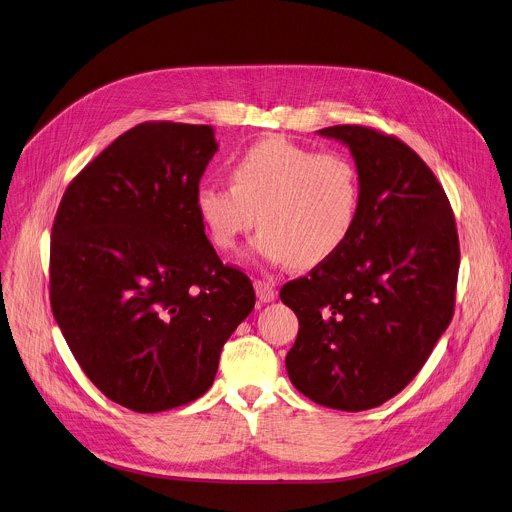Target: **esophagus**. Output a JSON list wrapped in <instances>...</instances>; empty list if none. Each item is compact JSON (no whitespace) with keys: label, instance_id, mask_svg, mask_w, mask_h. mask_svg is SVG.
I'll use <instances>...</instances> for the list:
<instances>
[{"label":"esophagus","instance_id":"esophagus-1","mask_svg":"<svg viewBox=\"0 0 512 512\" xmlns=\"http://www.w3.org/2000/svg\"><path fill=\"white\" fill-rule=\"evenodd\" d=\"M255 292H257V298H259L261 304H269V302L275 300V290H273L271 282L255 280Z\"/></svg>","mask_w":512,"mask_h":512}]
</instances>
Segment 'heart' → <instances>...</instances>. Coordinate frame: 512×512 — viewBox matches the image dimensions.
<instances>
[{"label":"heart","mask_w":512,"mask_h":512,"mask_svg":"<svg viewBox=\"0 0 512 512\" xmlns=\"http://www.w3.org/2000/svg\"><path fill=\"white\" fill-rule=\"evenodd\" d=\"M228 183H202L196 212L210 241L228 251L259 222L253 253L271 265L310 267L351 237L359 212V175L341 153H316L271 136L230 165Z\"/></svg>","instance_id":"obj_1"}]
</instances>
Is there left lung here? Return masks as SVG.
Wrapping results in <instances>:
<instances>
[{
	"mask_svg": "<svg viewBox=\"0 0 512 512\" xmlns=\"http://www.w3.org/2000/svg\"><path fill=\"white\" fill-rule=\"evenodd\" d=\"M316 132L351 151L361 198L347 243L280 292L300 322L286 369L316 404L359 412L406 388L449 327L459 243L443 188L410 147L365 126Z\"/></svg>",
	"mask_w": 512,
	"mask_h": 512,
	"instance_id": "left-lung-1",
	"label": "left lung"
}]
</instances>
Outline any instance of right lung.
Segmentation results:
<instances>
[{
    "mask_svg": "<svg viewBox=\"0 0 512 512\" xmlns=\"http://www.w3.org/2000/svg\"><path fill=\"white\" fill-rule=\"evenodd\" d=\"M216 151L208 124H138L69 183L53 224L55 320L85 376L134 412L206 394L255 306L196 212Z\"/></svg>",
    "mask_w": 512,
    "mask_h": 512,
    "instance_id": "1",
    "label": "right lung"
}]
</instances>
